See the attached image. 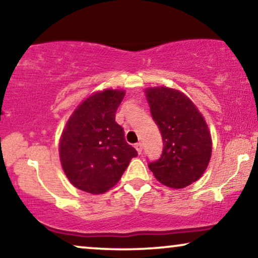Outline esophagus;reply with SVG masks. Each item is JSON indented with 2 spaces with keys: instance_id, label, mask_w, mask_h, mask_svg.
Returning <instances> with one entry per match:
<instances>
[{
  "instance_id": "esophagus-1",
  "label": "esophagus",
  "mask_w": 258,
  "mask_h": 258,
  "mask_svg": "<svg viewBox=\"0 0 258 258\" xmlns=\"http://www.w3.org/2000/svg\"><path fill=\"white\" fill-rule=\"evenodd\" d=\"M135 149H136L137 153H139V155L142 154V149H143L142 143H136V144H135Z\"/></svg>"
}]
</instances>
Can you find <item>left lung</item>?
<instances>
[{"mask_svg": "<svg viewBox=\"0 0 258 258\" xmlns=\"http://www.w3.org/2000/svg\"><path fill=\"white\" fill-rule=\"evenodd\" d=\"M151 116L160 128L163 151L148 167L162 184L181 189L203 175L211 157V137L203 116L181 91L148 88Z\"/></svg>", "mask_w": 258, "mask_h": 258, "instance_id": "obj_1", "label": "left lung"}]
</instances>
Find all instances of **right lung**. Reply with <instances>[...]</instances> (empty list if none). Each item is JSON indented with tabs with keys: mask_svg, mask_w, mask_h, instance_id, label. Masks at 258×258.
Wrapping results in <instances>:
<instances>
[{
	"mask_svg": "<svg viewBox=\"0 0 258 258\" xmlns=\"http://www.w3.org/2000/svg\"><path fill=\"white\" fill-rule=\"evenodd\" d=\"M123 90L95 93L70 116L59 141V158L70 183L89 194H103L122 177L135 148L125 142L115 114Z\"/></svg>",
	"mask_w": 258,
	"mask_h": 258,
	"instance_id": "obj_1",
	"label": "right lung"
}]
</instances>
